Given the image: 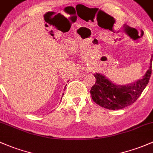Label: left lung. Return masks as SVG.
Segmentation results:
<instances>
[{
    "label": "left lung",
    "instance_id": "left-lung-1",
    "mask_svg": "<svg viewBox=\"0 0 153 153\" xmlns=\"http://www.w3.org/2000/svg\"><path fill=\"white\" fill-rule=\"evenodd\" d=\"M152 61L151 59L149 70L143 78L128 86L117 85L101 74H94L96 82L90 90L92 100L97 105L109 110H119L131 105L148 84L152 73Z\"/></svg>",
    "mask_w": 153,
    "mask_h": 153
}]
</instances>
